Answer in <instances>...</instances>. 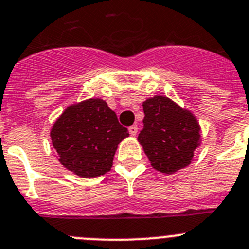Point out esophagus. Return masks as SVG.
<instances>
[{
    "label": "esophagus",
    "instance_id": "esophagus-1",
    "mask_svg": "<svg viewBox=\"0 0 249 249\" xmlns=\"http://www.w3.org/2000/svg\"><path fill=\"white\" fill-rule=\"evenodd\" d=\"M138 130H139L138 125H132V126L129 127V132L131 134L132 136H135L136 134H138Z\"/></svg>",
    "mask_w": 249,
    "mask_h": 249
}]
</instances>
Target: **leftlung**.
Masks as SVG:
<instances>
[{"label": "left lung", "mask_w": 249, "mask_h": 249, "mask_svg": "<svg viewBox=\"0 0 249 249\" xmlns=\"http://www.w3.org/2000/svg\"><path fill=\"white\" fill-rule=\"evenodd\" d=\"M142 107L143 129L138 141L151 166L166 174L189 166L201 143V129L196 117L164 96L147 98Z\"/></svg>", "instance_id": "8db88e82"}]
</instances>
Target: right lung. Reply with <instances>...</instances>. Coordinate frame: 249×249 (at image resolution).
Listing matches in <instances>:
<instances>
[{
  "label": "right lung",
  "instance_id": "1",
  "mask_svg": "<svg viewBox=\"0 0 249 249\" xmlns=\"http://www.w3.org/2000/svg\"><path fill=\"white\" fill-rule=\"evenodd\" d=\"M127 136L126 127L101 98L69 106L50 130L59 162L82 178H96L110 171L118 145Z\"/></svg>",
  "mask_w": 249,
  "mask_h": 249
}]
</instances>
